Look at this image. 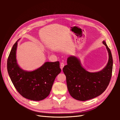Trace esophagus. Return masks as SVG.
I'll list each match as a JSON object with an SVG mask.
<instances>
[{
  "label": "esophagus",
  "instance_id": "34e87169",
  "mask_svg": "<svg viewBox=\"0 0 120 120\" xmlns=\"http://www.w3.org/2000/svg\"><path fill=\"white\" fill-rule=\"evenodd\" d=\"M64 63H61L60 64V68H61V70H63V68H64Z\"/></svg>",
  "mask_w": 120,
  "mask_h": 120
}]
</instances>
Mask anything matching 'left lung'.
I'll list each match as a JSON object with an SVG mask.
<instances>
[{"label": "left lung", "mask_w": 120, "mask_h": 120, "mask_svg": "<svg viewBox=\"0 0 120 120\" xmlns=\"http://www.w3.org/2000/svg\"><path fill=\"white\" fill-rule=\"evenodd\" d=\"M109 54L108 63L101 71L89 72L82 66L81 60L74 56H69L63 71L66 76L68 89L71 96L79 101L92 99L102 94L110 82L112 70V57L106 41H103Z\"/></svg>", "instance_id": "8db88e82"}]
</instances>
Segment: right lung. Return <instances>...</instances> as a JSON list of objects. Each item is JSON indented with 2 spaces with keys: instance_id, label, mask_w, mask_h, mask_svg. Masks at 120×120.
Masks as SVG:
<instances>
[{
  "instance_id": "right-lung-1",
  "label": "right lung",
  "mask_w": 120,
  "mask_h": 120,
  "mask_svg": "<svg viewBox=\"0 0 120 120\" xmlns=\"http://www.w3.org/2000/svg\"><path fill=\"white\" fill-rule=\"evenodd\" d=\"M19 39L13 45L8 57L7 68L9 77L22 97L35 101L42 100L49 95L54 79L61 71L60 62L47 61L32 71L23 70L18 64L16 56Z\"/></svg>"
}]
</instances>
